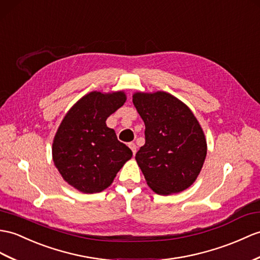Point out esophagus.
<instances>
[{
  "instance_id": "esophagus-1",
  "label": "esophagus",
  "mask_w": 260,
  "mask_h": 260,
  "mask_svg": "<svg viewBox=\"0 0 260 260\" xmlns=\"http://www.w3.org/2000/svg\"><path fill=\"white\" fill-rule=\"evenodd\" d=\"M128 146H129V148L132 149L133 154L135 155V154H136V148H137V147H136V145H135V143H129V144H128Z\"/></svg>"
}]
</instances>
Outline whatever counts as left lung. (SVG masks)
<instances>
[{"label": "left lung", "instance_id": "1", "mask_svg": "<svg viewBox=\"0 0 260 260\" xmlns=\"http://www.w3.org/2000/svg\"><path fill=\"white\" fill-rule=\"evenodd\" d=\"M145 123V144L135 159L147 185L158 195L180 192L195 182L207 154V143L189 107L166 92L133 95Z\"/></svg>", "mask_w": 260, "mask_h": 260}]
</instances>
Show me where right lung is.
I'll return each instance as SVG.
<instances>
[{"mask_svg":"<svg viewBox=\"0 0 260 260\" xmlns=\"http://www.w3.org/2000/svg\"><path fill=\"white\" fill-rule=\"evenodd\" d=\"M126 102L123 90L90 92L66 113L53 141L54 165L69 185L85 194L111 186L132 150L107 127V117Z\"/></svg>","mask_w":260,"mask_h":260,"instance_id":"1","label":"right lung"}]
</instances>
